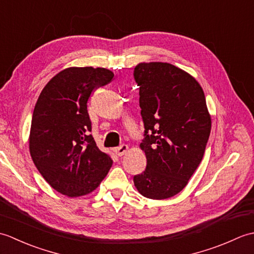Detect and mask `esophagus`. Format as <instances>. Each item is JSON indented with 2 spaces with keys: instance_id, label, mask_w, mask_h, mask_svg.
<instances>
[{
  "instance_id": "1",
  "label": "esophagus",
  "mask_w": 254,
  "mask_h": 254,
  "mask_svg": "<svg viewBox=\"0 0 254 254\" xmlns=\"http://www.w3.org/2000/svg\"><path fill=\"white\" fill-rule=\"evenodd\" d=\"M127 150H128V146H127V145L123 144V145H121L120 147H117V148L115 149V152H116V154H117L118 156H123V155H126V154L127 153Z\"/></svg>"
}]
</instances>
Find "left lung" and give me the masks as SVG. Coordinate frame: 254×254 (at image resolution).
I'll return each instance as SVG.
<instances>
[{"label":"left lung","mask_w":254,"mask_h":254,"mask_svg":"<svg viewBox=\"0 0 254 254\" xmlns=\"http://www.w3.org/2000/svg\"><path fill=\"white\" fill-rule=\"evenodd\" d=\"M134 78L145 127L139 147L147 161L134 186L147 198H169L185 189L204 156L212 127L204 91L170 63H138Z\"/></svg>","instance_id":"1"}]
</instances>
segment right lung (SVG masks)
<instances>
[{"mask_svg": "<svg viewBox=\"0 0 254 254\" xmlns=\"http://www.w3.org/2000/svg\"><path fill=\"white\" fill-rule=\"evenodd\" d=\"M113 77L105 67H67L38 97L29 133L30 156L44 179L63 195L91 193L111 168L110 155L101 152L88 133L87 101Z\"/></svg>", "mask_w": 254, "mask_h": 254, "instance_id": "obj_1", "label": "right lung"}]
</instances>
